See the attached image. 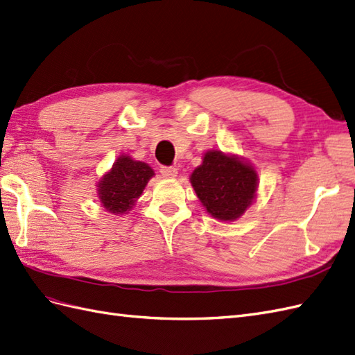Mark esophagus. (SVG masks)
<instances>
[{"instance_id": "34e87169", "label": "esophagus", "mask_w": 355, "mask_h": 355, "mask_svg": "<svg viewBox=\"0 0 355 355\" xmlns=\"http://www.w3.org/2000/svg\"><path fill=\"white\" fill-rule=\"evenodd\" d=\"M160 174L165 178H175L177 174H178V171L174 166H162Z\"/></svg>"}]
</instances>
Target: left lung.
<instances>
[{
	"mask_svg": "<svg viewBox=\"0 0 355 355\" xmlns=\"http://www.w3.org/2000/svg\"><path fill=\"white\" fill-rule=\"evenodd\" d=\"M190 183L208 214L222 222L237 220L253 204L258 172L235 154L210 150L190 175Z\"/></svg>",
	"mask_w": 355,
	"mask_h": 355,
	"instance_id": "1",
	"label": "left lung"
}]
</instances>
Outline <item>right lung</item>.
<instances>
[{"label": "right lung", "instance_id": "obj_1", "mask_svg": "<svg viewBox=\"0 0 355 355\" xmlns=\"http://www.w3.org/2000/svg\"><path fill=\"white\" fill-rule=\"evenodd\" d=\"M153 177L154 171L150 165L123 154L98 180V201L111 214L129 213Z\"/></svg>", "mask_w": 355, "mask_h": 355}]
</instances>
